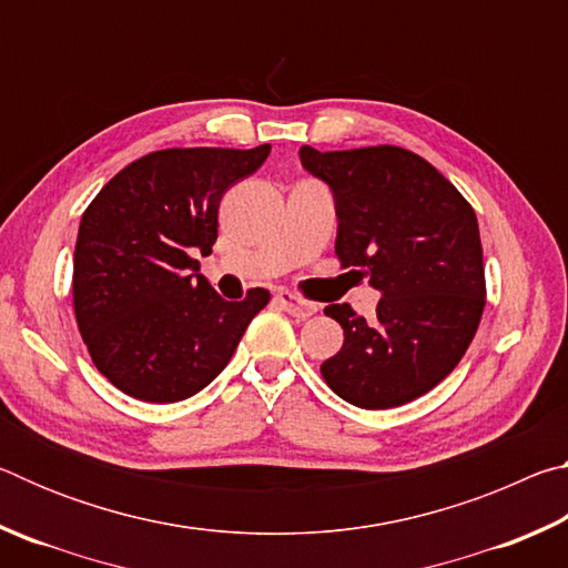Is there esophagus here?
Returning <instances> with one entry per match:
<instances>
[{
    "label": "esophagus",
    "mask_w": 568,
    "mask_h": 568,
    "mask_svg": "<svg viewBox=\"0 0 568 568\" xmlns=\"http://www.w3.org/2000/svg\"><path fill=\"white\" fill-rule=\"evenodd\" d=\"M275 301H277V305H281L287 315H293V318H297V321H305V318H311V315L318 313V305L303 301V297H297L291 291L277 293Z\"/></svg>",
    "instance_id": "34e87169"
}]
</instances>
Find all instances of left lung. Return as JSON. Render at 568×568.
I'll use <instances>...</instances> for the list:
<instances>
[{"label":"left lung","mask_w":568,"mask_h":568,"mask_svg":"<svg viewBox=\"0 0 568 568\" xmlns=\"http://www.w3.org/2000/svg\"><path fill=\"white\" fill-rule=\"evenodd\" d=\"M303 168L331 187L335 255L381 291L376 318L328 305L343 348L321 365L333 393L358 408H396L436 388L474 341L486 305L478 220L466 197L393 145L318 152Z\"/></svg>","instance_id":"obj_1"}]
</instances>
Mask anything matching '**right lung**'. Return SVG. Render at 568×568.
<instances>
[{
    "label": "right lung",
    "instance_id": "obj_1",
    "mask_svg": "<svg viewBox=\"0 0 568 568\" xmlns=\"http://www.w3.org/2000/svg\"><path fill=\"white\" fill-rule=\"evenodd\" d=\"M253 150L172 148L130 162L84 210L72 297L92 363L114 388L148 403L195 396L233 358L271 293L225 301L195 253L217 240V207L263 165Z\"/></svg>",
    "mask_w": 568,
    "mask_h": 568
}]
</instances>
